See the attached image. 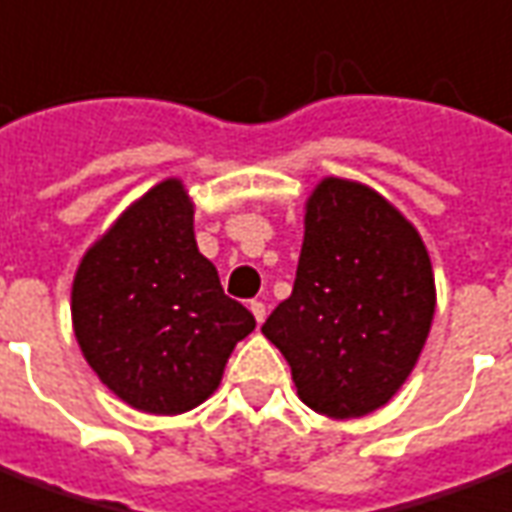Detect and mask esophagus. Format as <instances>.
Masks as SVG:
<instances>
[{
  "mask_svg": "<svg viewBox=\"0 0 512 512\" xmlns=\"http://www.w3.org/2000/svg\"><path fill=\"white\" fill-rule=\"evenodd\" d=\"M249 311L255 314L257 325H263V322H265V303H263V300H252V303H249Z\"/></svg>",
  "mask_w": 512,
  "mask_h": 512,
  "instance_id": "obj_1",
  "label": "esophagus"
}]
</instances>
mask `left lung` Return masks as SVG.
I'll use <instances>...</instances> for the list:
<instances>
[{"label":"left lung","instance_id":"8db88e82","mask_svg":"<svg viewBox=\"0 0 512 512\" xmlns=\"http://www.w3.org/2000/svg\"><path fill=\"white\" fill-rule=\"evenodd\" d=\"M435 317V273L413 222L373 187L325 177L306 198L295 287L265 319L298 397L360 419L411 376Z\"/></svg>","mask_w":512,"mask_h":512}]
</instances>
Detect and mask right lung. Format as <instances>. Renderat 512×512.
Wrapping results in <instances>:
<instances>
[{
    "label": "right lung",
    "instance_id": "add662e5",
    "mask_svg": "<svg viewBox=\"0 0 512 512\" xmlns=\"http://www.w3.org/2000/svg\"><path fill=\"white\" fill-rule=\"evenodd\" d=\"M193 214L182 179H163L93 241L72 282L85 362L112 395L155 416L209 400L230 351L255 330L198 252Z\"/></svg>",
    "mask_w": 512,
    "mask_h": 512
}]
</instances>
